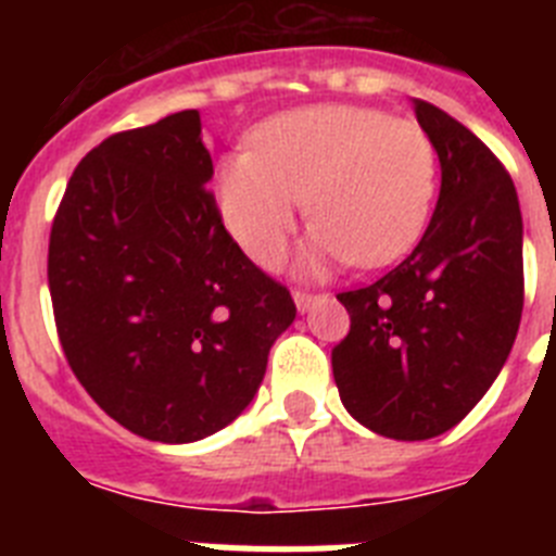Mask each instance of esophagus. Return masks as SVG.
Segmentation results:
<instances>
[{"instance_id": "1", "label": "esophagus", "mask_w": 556, "mask_h": 556, "mask_svg": "<svg viewBox=\"0 0 556 556\" xmlns=\"http://www.w3.org/2000/svg\"><path fill=\"white\" fill-rule=\"evenodd\" d=\"M292 298H294V306H298V312H308V308L317 303V298H320V294L308 292V289H292Z\"/></svg>"}]
</instances>
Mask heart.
<instances>
[{"label": "heart", "instance_id": "heart-1", "mask_svg": "<svg viewBox=\"0 0 556 556\" xmlns=\"http://www.w3.org/2000/svg\"><path fill=\"white\" fill-rule=\"evenodd\" d=\"M437 191V150L415 122L365 105H312L255 127L219 164L225 228L262 267L283 258L306 208L317 225L306 267H381L420 239Z\"/></svg>", "mask_w": 556, "mask_h": 556}]
</instances>
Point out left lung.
Returning a JSON list of instances; mask_svg holds the SVG:
<instances>
[{
	"label": "left lung",
	"mask_w": 556,
	"mask_h": 556,
	"mask_svg": "<svg viewBox=\"0 0 556 556\" xmlns=\"http://www.w3.org/2000/svg\"><path fill=\"white\" fill-rule=\"evenodd\" d=\"M443 186L424 239L376 283L339 292L351 331L333 381L358 424L392 440L454 429L490 390L523 312L518 191L488 144L415 100Z\"/></svg>",
	"instance_id": "1"
}]
</instances>
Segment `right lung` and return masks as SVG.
I'll return each mask as SVG.
<instances>
[{
	"label": "right lung",
	"instance_id": "obj_1",
	"mask_svg": "<svg viewBox=\"0 0 556 556\" xmlns=\"http://www.w3.org/2000/svg\"><path fill=\"white\" fill-rule=\"evenodd\" d=\"M198 111L108 136L68 178L47 278L63 356L100 409L155 443H194L253 401L294 320L208 191Z\"/></svg>",
	"mask_w": 556,
	"mask_h": 556
}]
</instances>
